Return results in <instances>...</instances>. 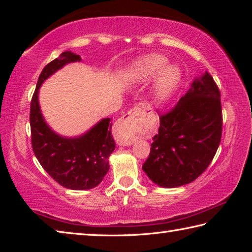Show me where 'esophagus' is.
Here are the masks:
<instances>
[{
	"label": "esophagus",
	"instance_id": "34e87169",
	"mask_svg": "<svg viewBox=\"0 0 252 252\" xmlns=\"http://www.w3.org/2000/svg\"><path fill=\"white\" fill-rule=\"evenodd\" d=\"M150 113V109L141 104L131 109L117 125V140L119 144L131 146L134 142L135 133Z\"/></svg>",
	"mask_w": 252,
	"mask_h": 252
}]
</instances>
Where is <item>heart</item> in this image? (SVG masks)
<instances>
[{
    "label": "heart",
    "instance_id": "b5f03b06",
    "mask_svg": "<svg viewBox=\"0 0 252 252\" xmlns=\"http://www.w3.org/2000/svg\"><path fill=\"white\" fill-rule=\"evenodd\" d=\"M158 75L155 95L159 102H164L173 94L181 81V71L177 65H168V60L159 54L149 55L136 63L134 78L140 82H149Z\"/></svg>",
    "mask_w": 252,
    "mask_h": 252
}]
</instances>
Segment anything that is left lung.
<instances>
[{"instance_id":"obj_1","label":"left lung","mask_w":252,"mask_h":252,"mask_svg":"<svg viewBox=\"0 0 252 252\" xmlns=\"http://www.w3.org/2000/svg\"><path fill=\"white\" fill-rule=\"evenodd\" d=\"M222 134L220 91L204 72L173 109L160 114L159 132L153 136L143 171L163 188L194 181L211 163Z\"/></svg>"}]
</instances>
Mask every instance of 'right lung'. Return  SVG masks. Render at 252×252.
I'll use <instances>...</instances> for the list:
<instances>
[{"label": "right lung", "mask_w": 252, "mask_h": 252, "mask_svg": "<svg viewBox=\"0 0 252 252\" xmlns=\"http://www.w3.org/2000/svg\"><path fill=\"white\" fill-rule=\"evenodd\" d=\"M76 61H81L80 55L66 51L44 66L31 100L30 125L33 152L42 168L62 187L88 190L99 185L109 171V157L116 148L111 119H103L79 138H64L46 125L37 99L41 84L50 75Z\"/></svg>", "instance_id": "add662e5"}]
</instances>
